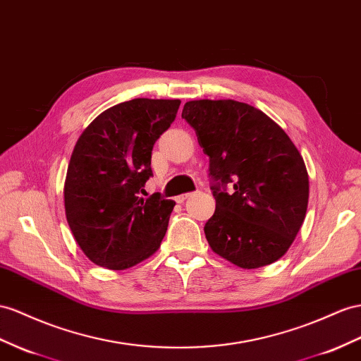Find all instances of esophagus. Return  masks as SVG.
Segmentation results:
<instances>
[{
    "label": "esophagus",
    "mask_w": 361,
    "mask_h": 361,
    "mask_svg": "<svg viewBox=\"0 0 361 361\" xmlns=\"http://www.w3.org/2000/svg\"><path fill=\"white\" fill-rule=\"evenodd\" d=\"M192 195H193L192 192H189V193H183V195H178L177 198H175V201H177V202H184V201H186L188 198H190Z\"/></svg>",
    "instance_id": "obj_1"
}]
</instances>
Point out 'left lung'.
<instances>
[{"instance_id":"obj_1","label":"left lung","mask_w":361,"mask_h":361,"mask_svg":"<svg viewBox=\"0 0 361 361\" xmlns=\"http://www.w3.org/2000/svg\"><path fill=\"white\" fill-rule=\"evenodd\" d=\"M181 117L209 157L216 209L204 233L212 250L247 270L281 259L310 198L307 166L291 138L261 109L232 99L186 102Z\"/></svg>"}]
</instances>
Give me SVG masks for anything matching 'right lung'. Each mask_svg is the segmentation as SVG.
<instances>
[{"instance_id": "add662e5", "label": "right lung", "mask_w": 361, "mask_h": 361, "mask_svg": "<svg viewBox=\"0 0 361 361\" xmlns=\"http://www.w3.org/2000/svg\"><path fill=\"white\" fill-rule=\"evenodd\" d=\"M181 100L133 99L99 114L80 134L63 202L71 233L91 262L109 270L140 264L160 248L175 201L142 198L154 143Z\"/></svg>"}]
</instances>
